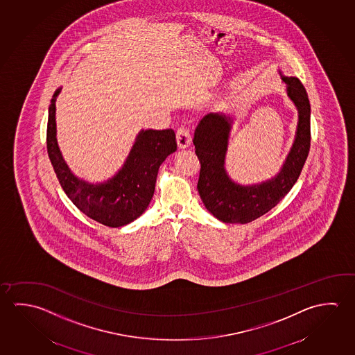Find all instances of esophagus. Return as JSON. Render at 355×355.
<instances>
[{"label": "esophagus", "instance_id": "1", "mask_svg": "<svg viewBox=\"0 0 355 355\" xmlns=\"http://www.w3.org/2000/svg\"><path fill=\"white\" fill-rule=\"evenodd\" d=\"M192 142V137L189 134V130L182 126V128L177 130V145L180 148H187L188 146L191 145Z\"/></svg>", "mask_w": 355, "mask_h": 355}]
</instances>
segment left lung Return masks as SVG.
<instances>
[{"label":"left lung","instance_id":"1","mask_svg":"<svg viewBox=\"0 0 355 355\" xmlns=\"http://www.w3.org/2000/svg\"><path fill=\"white\" fill-rule=\"evenodd\" d=\"M286 93L298 111L296 135L290 152L277 175L255 184H240L225 168L227 146L234 117L209 112L199 121L193 144L200 162L198 192L205 208L227 224H246L277 205L296 183L311 146V105L306 89L295 76L279 70Z\"/></svg>","mask_w":355,"mask_h":355}]
</instances>
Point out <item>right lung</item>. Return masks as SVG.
I'll return each mask as SVG.
<instances>
[{
    "instance_id": "right-lung-1",
    "label": "right lung",
    "mask_w": 355,
    "mask_h": 355,
    "mask_svg": "<svg viewBox=\"0 0 355 355\" xmlns=\"http://www.w3.org/2000/svg\"><path fill=\"white\" fill-rule=\"evenodd\" d=\"M55 90L48 110L47 150L53 168L65 194L76 208L106 227H120L136 220L151 202L158 169L177 150L175 131L141 130L121 168L109 180L90 183L70 171L57 141Z\"/></svg>"
}]
</instances>
